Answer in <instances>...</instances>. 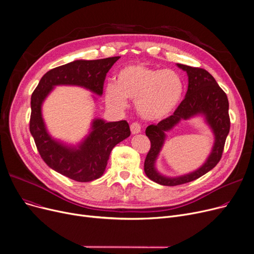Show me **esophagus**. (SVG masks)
Wrapping results in <instances>:
<instances>
[{"label":"esophagus","mask_w":254,"mask_h":254,"mask_svg":"<svg viewBox=\"0 0 254 254\" xmlns=\"http://www.w3.org/2000/svg\"><path fill=\"white\" fill-rule=\"evenodd\" d=\"M130 131H131V134H134V135L139 134V132L141 131V127H140V125H139L138 123H132V124L130 125Z\"/></svg>","instance_id":"esophagus-1"}]
</instances>
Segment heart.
Segmentation results:
<instances>
[{"mask_svg": "<svg viewBox=\"0 0 254 254\" xmlns=\"http://www.w3.org/2000/svg\"><path fill=\"white\" fill-rule=\"evenodd\" d=\"M184 93L182 77L173 70L128 64L120 69L115 83L105 87V100L113 109H125L127 101L135 100L139 115L146 120H162L179 105Z\"/></svg>", "mask_w": 254, "mask_h": 254, "instance_id": "obj_1", "label": "heart"}]
</instances>
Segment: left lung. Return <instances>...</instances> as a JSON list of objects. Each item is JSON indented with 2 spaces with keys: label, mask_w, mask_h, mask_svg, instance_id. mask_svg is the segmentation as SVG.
Returning a JSON list of instances; mask_svg holds the SVG:
<instances>
[{
  "label": "left lung",
  "mask_w": 254,
  "mask_h": 254,
  "mask_svg": "<svg viewBox=\"0 0 254 254\" xmlns=\"http://www.w3.org/2000/svg\"><path fill=\"white\" fill-rule=\"evenodd\" d=\"M177 66L188 73L189 88L184 100L174 114L147 127L145 132L151 142V147L145 158L144 171L150 180L166 186H175L193 181L205 175L220 161L224 143L230 132L229 100L225 92L217 84L209 72L201 68H193L177 64ZM195 116H203L215 135V144L206 162L198 169L189 175L169 178L161 175L155 168L156 159L166 137V132L174 128L181 120Z\"/></svg>",
  "instance_id": "obj_1"
}]
</instances>
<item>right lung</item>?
Segmentation results:
<instances>
[{
    "label": "right lung",
    "mask_w": 254,
    "mask_h": 254,
    "mask_svg": "<svg viewBox=\"0 0 254 254\" xmlns=\"http://www.w3.org/2000/svg\"><path fill=\"white\" fill-rule=\"evenodd\" d=\"M119 58L77 60L57 66L41 78L32 95L30 131L37 149L49 168L75 181L89 182L104 174L114 146L130 135L128 124L126 120L107 123L95 118L88 135L81 142L71 145L49 134L42 116V105L59 85L80 86L101 97L106 74Z\"/></svg>",
    "instance_id": "obj_1"
}]
</instances>
